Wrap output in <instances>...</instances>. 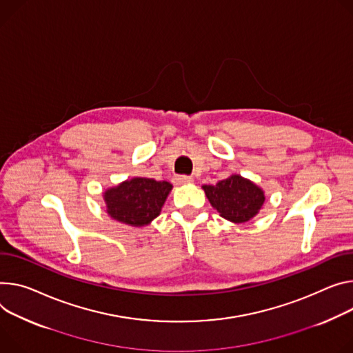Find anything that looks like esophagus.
<instances>
[{"label":"esophagus","mask_w":353,"mask_h":353,"mask_svg":"<svg viewBox=\"0 0 353 353\" xmlns=\"http://www.w3.org/2000/svg\"><path fill=\"white\" fill-rule=\"evenodd\" d=\"M193 181V179H191L190 176H176L174 177V183L177 184H185V183H191Z\"/></svg>","instance_id":"34e87169"}]
</instances>
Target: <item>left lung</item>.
<instances>
[{"mask_svg":"<svg viewBox=\"0 0 353 353\" xmlns=\"http://www.w3.org/2000/svg\"><path fill=\"white\" fill-rule=\"evenodd\" d=\"M203 188L219 215L238 223L253 218L265 203L263 191L238 174L221 180L215 185H203Z\"/></svg>","mask_w":353,"mask_h":353,"instance_id":"1","label":"left lung"}]
</instances>
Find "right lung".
Here are the masks:
<instances>
[{"label": "right lung", "mask_w": 353, "mask_h": 353, "mask_svg": "<svg viewBox=\"0 0 353 353\" xmlns=\"http://www.w3.org/2000/svg\"><path fill=\"white\" fill-rule=\"evenodd\" d=\"M172 184L146 177L126 180L118 187L105 191L104 199L108 214L132 227H143L162 210Z\"/></svg>", "instance_id": "right-lung-1"}]
</instances>
